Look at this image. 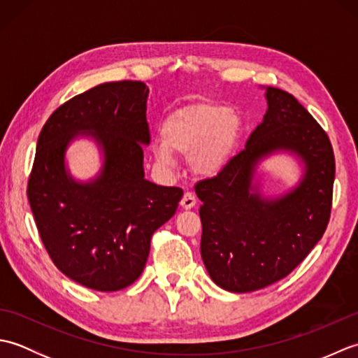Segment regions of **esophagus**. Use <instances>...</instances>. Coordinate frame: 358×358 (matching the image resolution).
<instances>
[{
	"label": "esophagus",
	"instance_id": "1",
	"mask_svg": "<svg viewBox=\"0 0 358 358\" xmlns=\"http://www.w3.org/2000/svg\"><path fill=\"white\" fill-rule=\"evenodd\" d=\"M180 204H181V208L186 209V210H187V209H192V208H195V204H196L195 195H194L192 192H186V194L183 195V199H181Z\"/></svg>",
	"mask_w": 358,
	"mask_h": 358
}]
</instances>
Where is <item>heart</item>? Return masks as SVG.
Here are the masks:
<instances>
[{
  "mask_svg": "<svg viewBox=\"0 0 358 358\" xmlns=\"http://www.w3.org/2000/svg\"><path fill=\"white\" fill-rule=\"evenodd\" d=\"M243 135L237 112L223 104L201 101L183 106L167 115L162 127V146L155 149L159 163L169 164L172 154L187 157L194 173L217 177L229 164Z\"/></svg>",
  "mask_w": 358,
  "mask_h": 358,
  "instance_id": "obj_1",
  "label": "heart"
}]
</instances>
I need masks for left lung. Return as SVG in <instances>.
Here are the masks:
<instances>
[{"label": "left lung", "instance_id": "left-lung-1", "mask_svg": "<svg viewBox=\"0 0 358 358\" xmlns=\"http://www.w3.org/2000/svg\"><path fill=\"white\" fill-rule=\"evenodd\" d=\"M264 95L268 110L245 150L195 185L203 263L215 285L238 294L289 275L323 237L332 208L336 158L328 135L291 94L266 87ZM280 150L303 163L302 180L285 196L264 199L255 169Z\"/></svg>", "mask_w": 358, "mask_h": 358}]
</instances>
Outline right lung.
Here are the masks:
<instances>
[{
  "label": "right lung",
  "instance_id": "right-lung-1",
  "mask_svg": "<svg viewBox=\"0 0 358 358\" xmlns=\"http://www.w3.org/2000/svg\"><path fill=\"white\" fill-rule=\"evenodd\" d=\"M148 94L141 81L95 86L59 106L38 136L27 185L38 232L53 264L95 291H120L141 275L152 234L183 196V189L144 178ZM78 134L103 150L101 173L85 184L65 167V150Z\"/></svg>",
  "mask_w": 358,
  "mask_h": 358
}]
</instances>
